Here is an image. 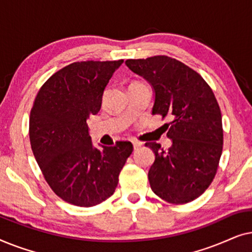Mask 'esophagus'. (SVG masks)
<instances>
[{"instance_id":"obj_1","label":"esophagus","mask_w":252,"mask_h":252,"mask_svg":"<svg viewBox=\"0 0 252 252\" xmlns=\"http://www.w3.org/2000/svg\"><path fill=\"white\" fill-rule=\"evenodd\" d=\"M142 146H143V143L139 142V141H134V142H133V147H134V149H135V150L140 149V148Z\"/></svg>"}]
</instances>
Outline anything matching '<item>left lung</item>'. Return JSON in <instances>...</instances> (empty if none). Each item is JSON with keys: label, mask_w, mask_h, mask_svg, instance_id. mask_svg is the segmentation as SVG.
I'll list each match as a JSON object with an SVG mask.
<instances>
[{"label": "left lung", "mask_w": 252, "mask_h": 252, "mask_svg": "<svg viewBox=\"0 0 252 252\" xmlns=\"http://www.w3.org/2000/svg\"><path fill=\"white\" fill-rule=\"evenodd\" d=\"M127 67L149 82L153 115L168 116L172 146L147 142L155 154L148 179L153 191L172 204L194 201L211 185L222 153L221 112L212 89L197 72L174 58L127 60Z\"/></svg>", "instance_id": "obj_1"}]
</instances>
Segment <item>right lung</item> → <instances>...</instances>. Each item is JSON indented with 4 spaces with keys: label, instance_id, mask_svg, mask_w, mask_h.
Returning a JSON list of instances; mask_svg holds the SVG:
<instances>
[{
    "label": "right lung",
    "instance_id": "right-lung-1",
    "mask_svg": "<svg viewBox=\"0 0 252 252\" xmlns=\"http://www.w3.org/2000/svg\"><path fill=\"white\" fill-rule=\"evenodd\" d=\"M77 62L51 75L37 93L30 116L34 157L55 194L73 205H97L118 185L132 143L94 147L87 120L102 105L112 74L123 64Z\"/></svg>",
    "mask_w": 252,
    "mask_h": 252
}]
</instances>
